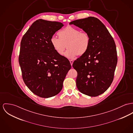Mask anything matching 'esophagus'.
I'll list each match as a JSON object with an SVG mask.
<instances>
[{
  "instance_id": "1",
  "label": "esophagus",
  "mask_w": 133,
  "mask_h": 133,
  "mask_svg": "<svg viewBox=\"0 0 133 133\" xmlns=\"http://www.w3.org/2000/svg\"><path fill=\"white\" fill-rule=\"evenodd\" d=\"M73 62H74L73 60H70V64H71V65H72V64H73Z\"/></svg>"
}]
</instances>
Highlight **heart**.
Instances as JSON below:
<instances>
[{
	"label": "heart",
	"instance_id": "obj_1",
	"mask_svg": "<svg viewBox=\"0 0 133 133\" xmlns=\"http://www.w3.org/2000/svg\"><path fill=\"white\" fill-rule=\"evenodd\" d=\"M59 37L55 36L51 38V43L54 50L62 55L67 47L65 56L69 59L78 55H84L89 49L90 37L85 32H81L77 28L67 26L58 33Z\"/></svg>",
	"mask_w": 133,
	"mask_h": 133
}]
</instances>
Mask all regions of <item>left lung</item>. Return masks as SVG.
Wrapping results in <instances>:
<instances>
[{
  "instance_id": "1",
  "label": "left lung",
  "mask_w": 133,
  "mask_h": 133,
  "mask_svg": "<svg viewBox=\"0 0 133 133\" xmlns=\"http://www.w3.org/2000/svg\"><path fill=\"white\" fill-rule=\"evenodd\" d=\"M82 29L90 37V45L84 55L73 62L77 72L76 79L78 90L91 97L105 92L112 82L117 62L114 41L102 22L95 17L71 22Z\"/></svg>"
}]
</instances>
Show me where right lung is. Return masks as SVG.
Here are the masks:
<instances>
[{
    "label": "right lung",
    "mask_w": 133,
    "mask_h": 133,
    "mask_svg": "<svg viewBox=\"0 0 133 133\" xmlns=\"http://www.w3.org/2000/svg\"><path fill=\"white\" fill-rule=\"evenodd\" d=\"M64 26L56 21H35L22 37L19 62L22 78L35 95L44 98L56 96L71 66L51 46V38Z\"/></svg>",
    "instance_id": "obj_1"
}]
</instances>
